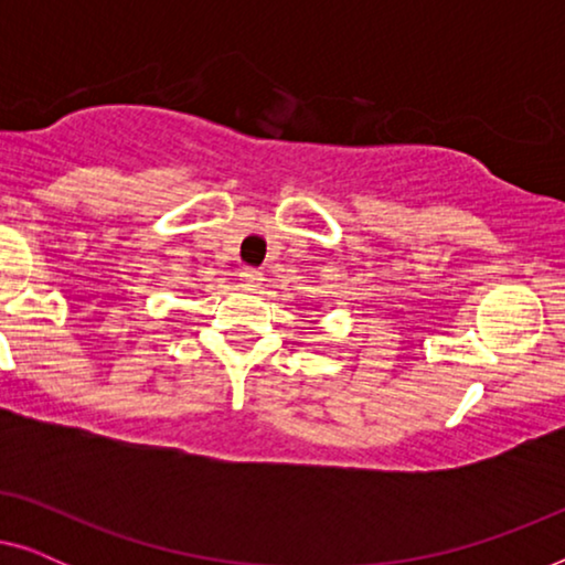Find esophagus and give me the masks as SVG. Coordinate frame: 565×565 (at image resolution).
Returning a JSON list of instances; mask_svg holds the SVG:
<instances>
[{
    "instance_id": "esophagus-1",
    "label": "esophagus",
    "mask_w": 565,
    "mask_h": 565,
    "mask_svg": "<svg viewBox=\"0 0 565 565\" xmlns=\"http://www.w3.org/2000/svg\"><path fill=\"white\" fill-rule=\"evenodd\" d=\"M238 277H242V285L246 290H257L262 285V273H259V269H254V267H244L242 275H238Z\"/></svg>"
}]
</instances>
